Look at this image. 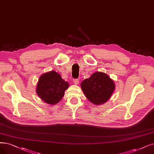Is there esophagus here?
<instances>
[{
  "instance_id": "obj_1",
  "label": "esophagus",
  "mask_w": 154,
  "mask_h": 154,
  "mask_svg": "<svg viewBox=\"0 0 154 154\" xmlns=\"http://www.w3.org/2000/svg\"><path fill=\"white\" fill-rule=\"evenodd\" d=\"M72 82H73V83L75 84V85H78L79 84V80L78 79H74Z\"/></svg>"
}]
</instances>
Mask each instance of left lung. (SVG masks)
Instances as JSON below:
<instances>
[{
	"mask_svg": "<svg viewBox=\"0 0 154 154\" xmlns=\"http://www.w3.org/2000/svg\"><path fill=\"white\" fill-rule=\"evenodd\" d=\"M85 97L96 106L107 102L114 93L116 85L106 73L95 72L81 83Z\"/></svg>",
	"mask_w": 154,
	"mask_h": 154,
	"instance_id": "left-lung-1",
	"label": "left lung"
}]
</instances>
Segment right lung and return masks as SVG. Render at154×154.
Instances as JSON below:
<instances>
[{
  "label": "right lung",
  "mask_w": 154,
  "mask_h": 154,
  "mask_svg": "<svg viewBox=\"0 0 154 154\" xmlns=\"http://www.w3.org/2000/svg\"><path fill=\"white\" fill-rule=\"evenodd\" d=\"M69 86L58 72L51 71L40 76L36 92L42 101L53 106L61 100Z\"/></svg>",
  "instance_id": "obj_1"
}]
</instances>
